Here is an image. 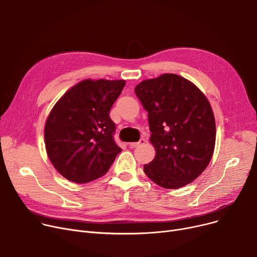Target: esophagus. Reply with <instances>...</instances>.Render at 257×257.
<instances>
[{"mask_svg":"<svg viewBox=\"0 0 257 257\" xmlns=\"http://www.w3.org/2000/svg\"><path fill=\"white\" fill-rule=\"evenodd\" d=\"M145 144H146V140L141 139V140H140V142H138V143H130V144H129V146H130V148H137V147L144 146Z\"/></svg>","mask_w":257,"mask_h":257,"instance_id":"34e87169","label":"esophagus"}]
</instances>
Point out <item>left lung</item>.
Returning <instances> with one entry per match:
<instances>
[{"label":"left lung","mask_w":257,"mask_h":257,"mask_svg":"<svg viewBox=\"0 0 257 257\" xmlns=\"http://www.w3.org/2000/svg\"><path fill=\"white\" fill-rule=\"evenodd\" d=\"M148 111L155 157L144 165L146 175L168 190L190 184L207 168L215 145L211 105L193 82L163 74L136 86Z\"/></svg>","instance_id":"1"}]
</instances>
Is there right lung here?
Returning <instances> with one entry per match:
<instances>
[{
    "mask_svg": "<svg viewBox=\"0 0 257 257\" xmlns=\"http://www.w3.org/2000/svg\"><path fill=\"white\" fill-rule=\"evenodd\" d=\"M125 80L85 79L67 89L45 125L48 157L62 176L76 183L102 177L121 151L109 111Z\"/></svg>",
    "mask_w": 257,
    "mask_h": 257,
    "instance_id": "1",
    "label": "right lung"
}]
</instances>
